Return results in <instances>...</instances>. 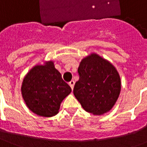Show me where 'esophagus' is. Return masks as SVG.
<instances>
[{"mask_svg": "<svg viewBox=\"0 0 147 147\" xmlns=\"http://www.w3.org/2000/svg\"><path fill=\"white\" fill-rule=\"evenodd\" d=\"M69 86H71V90H73V87H74V85H75V81H73V80H71V81H70L69 82Z\"/></svg>", "mask_w": 147, "mask_h": 147, "instance_id": "1", "label": "esophagus"}]
</instances>
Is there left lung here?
<instances>
[{
  "label": "left lung",
  "instance_id": "left-lung-1",
  "mask_svg": "<svg viewBox=\"0 0 147 147\" xmlns=\"http://www.w3.org/2000/svg\"><path fill=\"white\" fill-rule=\"evenodd\" d=\"M80 79L74 86L75 97L86 112L102 115L113 107L120 95L121 82L118 71L109 61L96 53L81 61Z\"/></svg>",
  "mask_w": 147,
  "mask_h": 147
}]
</instances>
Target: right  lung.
<instances>
[{
  "label": "right lung",
  "mask_w": 147,
  "mask_h": 147,
  "mask_svg": "<svg viewBox=\"0 0 147 147\" xmlns=\"http://www.w3.org/2000/svg\"><path fill=\"white\" fill-rule=\"evenodd\" d=\"M71 91V87L63 80L52 61L32 67L24 77L21 86L22 96L28 109L45 117L57 115L61 103Z\"/></svg>",
  "instance_id": "add662e5"
}]
</instances>
